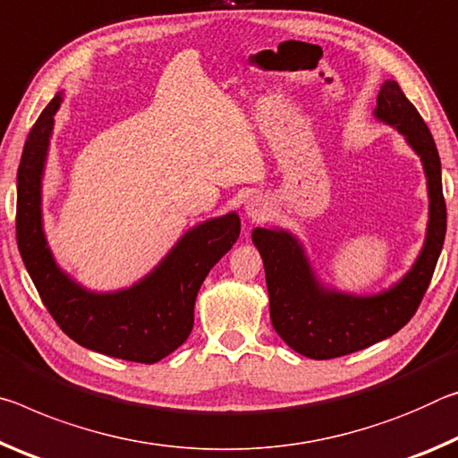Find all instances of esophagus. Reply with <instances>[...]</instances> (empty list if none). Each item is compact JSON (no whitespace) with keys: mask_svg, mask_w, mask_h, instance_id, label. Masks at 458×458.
Masks as SVG:
<instances>
[{"mask_svg":"<svg viewBox=\"0 0 458 458\" xmlns=\"http://www.w3.org/2000/svg\"><path fill=\"white\" fill-rule=\"evenodd\" d=\"M266 213H267V202L261 197H251L245 202V215L250 216L251 221L264 219Z\"/></svg>","mask_w":458,"mask_h":458,"instance_id":"34e87169","label":"esophagus"}]
</instances>
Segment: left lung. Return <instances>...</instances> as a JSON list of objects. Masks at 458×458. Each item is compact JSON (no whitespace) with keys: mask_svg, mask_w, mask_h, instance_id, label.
<instances>
[{"mask_svg":"<svg viewBox=\"0 0 458 458\" xmlns=\"http://www.w3.org/2000/svg\"><path fill=\"white\" fill-rule=\"evenodd\" d=\"M376 117L398 127L422 158L428 178L430 221L424 250L414 267L377 296H349L322 290L302 247L288 231L253 229L269 294V318L288 347L310 359L343 357L398 333L414 317L430 286L446 233V202L442 194L440 158L434 138L418 109L395 81H386L377 95Z\"/></svg>","mask_w":458,"mask_h":458,"instance_id":"1","label":"left lung"}]
</instances>
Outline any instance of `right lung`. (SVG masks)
I'll use <instances>...</instances> for the list:
<instances>
[{
	"instance_id": "add662e5",
	"label": "right lung",
	"mask_w": 458,
	"mask_h": 458,
	"mask_svg": "<svg viewBox=\"0 0 458 458\" xmlns=\"http://www.w3.org/2000/svg\"><path fill=\"white\" fill-rule=\"evenodd\" d=\"M60 95L36 119L18 168L16 237L21 261L50 317L82 347L136 363H156L192 331L194 300L211 267L239 237L229 213L189 231L152 274L130 290L95 294L74 284L52 259L42 233L40 182Z\"/></svg>"
}]
</instances>
